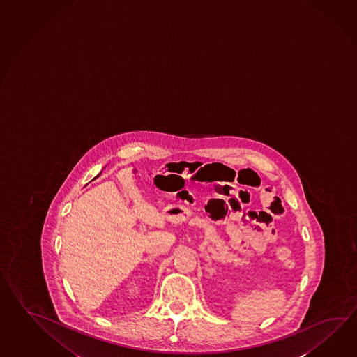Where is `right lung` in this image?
<instances>
[{
  "instance_id": "obj_1",
  "label": "right lung",
  "mask_w": 357,
  "mask_h": 357,
  "mask_svg": "<svg viewBox=\"0 0 357 357\" xmlns=\"http://www.w3.org/2000/svg\"><path fill=\"white\" fill-rule=\"evenodd\" d=\"M102 174V172H100V173H99V174L96 175V176H95L94 179H96V178H98V176H99V175ZM94 179H93V181H94Z\"/></svg>"
}]
</instances>
